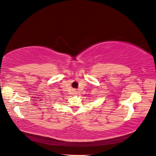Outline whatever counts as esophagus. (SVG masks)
Here are the masks:
<instances>
[{"label":"esophagus","mask_w":156,"mask_h":156,"mask_svg":"<svg viewBox=\"0 0 156 156\" xmlns=\"http://www.w3.org/2000/svg\"><path fill=\"white\" fill-rule=\"evenodd\" d=\"M73 94L74 95H76V94H77V91H73Z\"/></svg>","instance_id":"34e87169"}]
</instances>
